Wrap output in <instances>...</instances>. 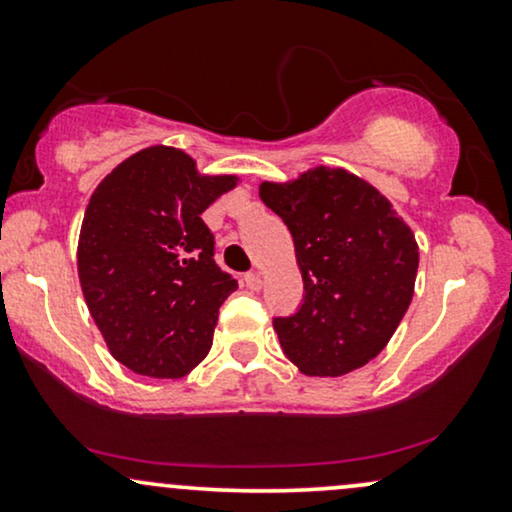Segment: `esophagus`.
<instances>
[{"instance_id": "obj_1", "label": "esophagus", "mask_w": 512, "mask_h": 512, "mask_svg": "<svg viewBox=\"0 0 512 512\" xmlns=\"http://www.w3.org/2000/svg\"><path fill=\"white\" fill-rule=\"evenodd\" d=\"M243 281H245V286H248L250 291H260L262 289V276L257 272H248L243 276Z\"/></svg>"}]
</instances>
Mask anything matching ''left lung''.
<instances>
[{"label":"left lung","instance_id":"left-lung-1","mask_svg":"<svg viewBox=\"0 0 512 512\" xmlns=\"http://www.w3.org/2000/svg\"><path fill=\"white\" fill-rule=\"evenodd\" d=\"M260 197L291 231L303 274V303L272 320L284 354L305 375L366 366L414 296V233L375 187L342 168L262 182Z\"/></svg>","mask_w":512,"mask_h":512}]
</instances>
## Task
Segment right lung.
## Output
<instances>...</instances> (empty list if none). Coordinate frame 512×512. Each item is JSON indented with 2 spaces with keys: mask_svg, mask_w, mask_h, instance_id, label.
Here are the masks:
<instances>
[{
  "mask_svg": "<svg viewBox=\"0 0 512 512\" xmlns=\"http://www.w3.org/2000/svg\"><path fill=\"white\" fill-rule=\"evenodd\" d=\"M236 187L151 146L122 161L88 202L79 279L110 354L151 378H180L209 354L221 303L238 281L214 260L204 209Z\"/></svg>",
  "mask_w": 512,
  "mask_h": 512,
  "instance_id": "1",
  "label": "right lung"
}]
</instances>
